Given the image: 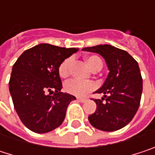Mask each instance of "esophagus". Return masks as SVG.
Segmentation results:
<instances>
[{"label": "esophagus", "mask_w": 155, "mask_h": 155, "mask_svg": "<svg viewBox=\"0 0 155 155\" xmlns=\"http://www.w3.org/2000/svg\"><path fill=\"white\" fill-rule=\"evenodd\" d=\"M77 100L79 101H81V102H85L87 101L86 98H82V97H77Z\"/></svg>", "instance_id": "obj_1"}]
</instances>
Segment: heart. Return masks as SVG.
Returning <instances> with one entry per match:
<instances>
[{
	"label": "heart",
	"mask_w": 155,
	"mask_h": 155,
	"mask_svg": "<svg viewBox=\"0 0 155 155\" xmlns=\"http://www.w3.org/2000/svg\"><path fill=\"white\" fill-rule=\"evenodd\" d=\"M72 62H73V59L69 57L61 63L58 68V73L61 77H66L70 74ZM86 62L91 70H94L95 68H98V67H101V68L102 67V61L101 60L100 57L96 55H91V56L87 57ZM95 87L96 85L93 81H81L79 79H71L64 83V90L68 93H71L76 96H82L86 94L87 92L94 90Z\"/></svg>",
	"instance_id": "1"
}]
</instances>
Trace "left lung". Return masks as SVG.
<instances>
[{"instance_id": "obj_1", "label": "left lung", "mask_w": 155, "mask_h": 155, "mask_svg": "<svg viewBox=\"0 0 155 155\" xmlns=\"http://www.w3.org/2000/svg\"><path fill=\"white\" fill-rule=\"evenodd\" d=\"M82 51L100 54L108 65V77L95 92L103 93L96 102V111L89 116L92 127L102 131H116L127 126L139 108L143 79L137 62L125 50L110 45L84 47Z\"/></svg>"}]
</instances>
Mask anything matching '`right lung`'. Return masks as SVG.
Wrapping results in <instances>:
<instances>
[{"instance_id":"obj_1","label":"right lung","mask_w":155,"mask_h":155,"mask_svg":"<svg viewBox=\"0 0 155 155\" xmlns=\"http://www.w3.org/2000/svg\"><path fill=\"white\" fill-rule=\"evenodd\" d=\"M77 51L39 44L23 52L13 64L9 89L16 112L29 130L48 133L63 123L68 105L76 98L61 92L58 68Z\"/></svg>"}]
</instances>
